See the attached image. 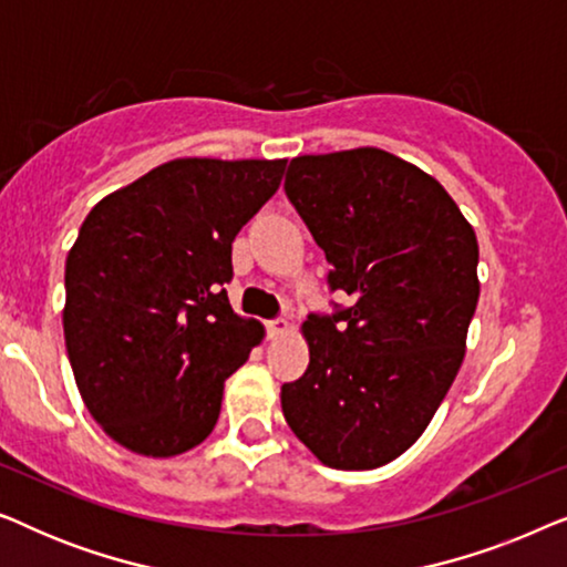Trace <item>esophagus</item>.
<instances>
[{"label": "esophagus", "mask_w": 567, "mask_h": 567, "mask_svg": "<svg viewBox=\"0 0 567 567\" xmlns=\"http://www.w3.org/2000/svg\"><path fill=\"white\" fill-rule=\"evenodd\" d=\"M266 328H268V338H270V340H276V338H281V336H286V332H289V330H291V324H289V322H286V320H284V317H281V320H270V322L266 324Z\"/></svg>", "instance_id": "esophagus-1"}]
</instances>
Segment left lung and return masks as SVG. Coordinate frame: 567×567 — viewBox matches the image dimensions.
<instances>
[{"mask_svg":"<svg viewBox=\"0 0 567 567\" xmlns=\"http://www.w3.org/2000/svg\"><path fill=\"white\" fill-rule=\"evenodd\" d=\"M284 188L330 289L353 297L301 324L309 367L281 386L284 417L328 467L377 470L421 439L462 367L475 229L436 177L377 146L293 157Z\"/></svg>","mask_w":567,"mask_h":567,"instance_id":"1","label":"left lung"}]
</instances>
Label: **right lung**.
Returning <instances> with one entry per match:
<instances>
[{"label":"right lung","instance_id":"1","mask_svg":"<svg viewBox=\"0 0 567 567\" xmlns=\"http://www.w3.org/2000/svg\"><path fill=\"white\" fill-rule=\"evenodd\" d=\"M286 159L181 157L107 193L66 258L64 340L84 408L128 452L206 441L266 328L231 309V243Z\"/></svg>","mask_w":567,"mask_h":567}]
</instances>
